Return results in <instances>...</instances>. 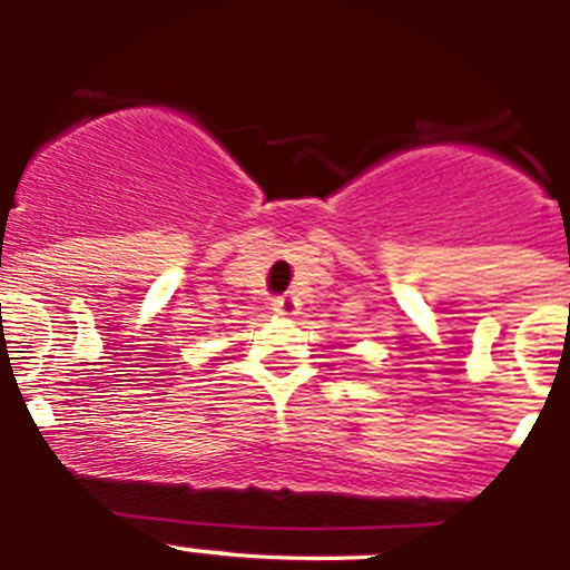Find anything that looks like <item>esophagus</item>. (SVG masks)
Returning a JSON list of instances; mask_svg holds the SVG:
<instances>
[{"label": "esophagus", "mask_w": 570, "mask_h": 570, "mask_svg": "<svg viewBox=\"0 0 570 570\" xmlns=\"http://www.w3.org/2000/svg\"><path fill=\"white\" fill-rule=\"evenodd\" d=\"M269 306H273V312L278 314V317H295V314L301 312V301H297V297L292 295V292H286V295L275 297V301L269 303Z\"/></svg>", "instance_id": "esophagus-1"}]
</instances>
